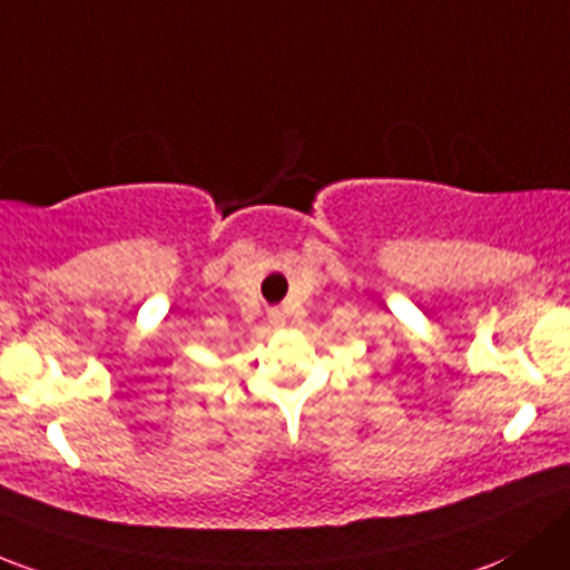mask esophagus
Returning a JSON list of instances; mask_svg holds the SVG:
<instances>
[{
	"instance_id": "obj_1",
	"label": "esophagus",
	"mask_w": 570,
	"mask_h": 570,
	"mask_svg": "<svg viewBox=\"0 0 570 570\" xmlns=\"http://www.w3.org/2000/svg\"><path fill=\"white\" fill-rule=\"evenodd\" d=\"M269 325H273V327H284V325H286L284 311H281V308H273V311H269Z\"/></svg>"
}]
</instances>
